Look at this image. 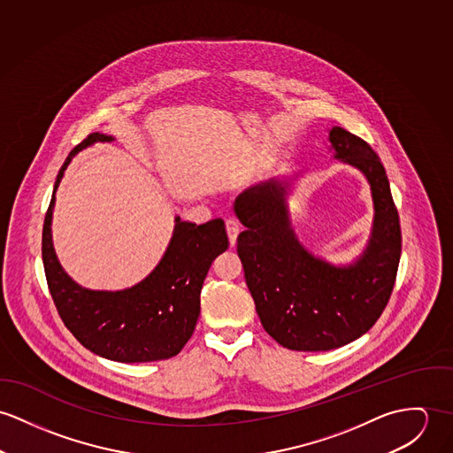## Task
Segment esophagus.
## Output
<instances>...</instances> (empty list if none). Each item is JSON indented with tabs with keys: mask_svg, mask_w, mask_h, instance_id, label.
<instances>
[{
	"mask_svg": "<svg viewBox=\"0 0 453 453\" xmlns=\"http://www.w3.org/2000/svg\"><path fill=\"white\" fill-rule=\"evenodd\" d=\"M226 231H227V236H229V243L234 245L236 238L240 234V222L234 217L226 219Z\"/></svg>",
	"mask_w": 453,
	"mask_h": 453,
	"instance_id": "esophagus-1",
	"label": "esophagus"
}]
</instances>
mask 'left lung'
I'll list each match as a JSON object with an SVG mask.
<instances>
[{"instance_id": "left-lung-1", "label": "left lung", "mask_w": 453, "mask_h": 453, "mask_svg": "<svg viewBox=\"0 0 453 453\" xmlns=\"http://www.w3.org/2000/svg\"><path fill=\"white\" fill-rule=\"evenodd\" d=\"M328 142L335 159L365 175L373 202L370 238L349 264H332L302 245L287 202L297 175L269 179L234 200L245 226L238 255L257 314L292 351H330L365 335L389 302L402 257L400 217L380 157L341 127L328 130Z\"/></svg>"}]
</instances>
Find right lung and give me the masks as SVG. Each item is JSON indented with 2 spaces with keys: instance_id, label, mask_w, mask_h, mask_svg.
<instances>
[{
  "instance_id": "right-lung-1",
  "label": "right lung",
  "mask_w": 453,
  "mask_h": 453,
  "mask_svg": "<svg viewBox=\"0 0 453 453\" xmlns=\"http://www.w3.org/2000/svg\"><path fill=\"white\" fill-rule=\"evenodd\" d=\"M112 135L92 134L78 144L58 170L43 224V265L51 299L67 330L88 351L118 363L168 359L191 339L206 273L229 242L222 219L204 224L175 217L170 243L151 273L123 290H92L78 285L60 265L51 240L55 193L73 157Z\"/></svg>"
}]
</instances>
